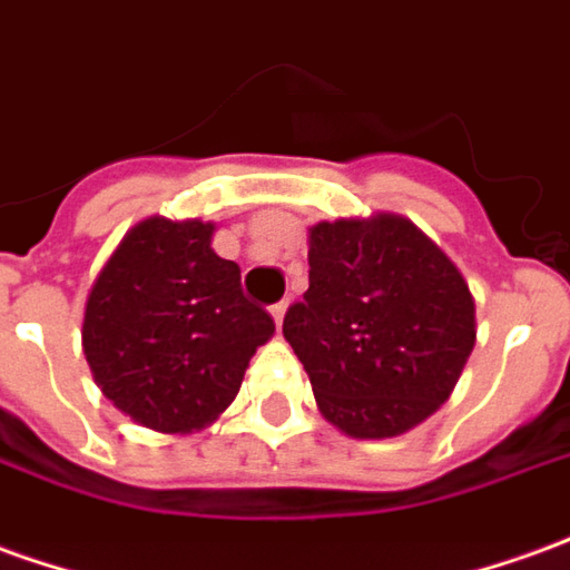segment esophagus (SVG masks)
<instances>
[{
    "mask_svg": "<svg viewBox=\"0 0 570 570\" xmlns=\"http://www.w3.org/2000/svg\"><path fill=\"white\" fill-rule=\"evenodd\" d=\"M286 305H289V302H277V305H272V317H274V324H277V326L284 324V314H286Z\"/></svg>",
    "mask_w": 570,
    "mask_h": 570,
    "instance_id": "esophagus-1",
    "label": "esophagus"
}]
</instances>
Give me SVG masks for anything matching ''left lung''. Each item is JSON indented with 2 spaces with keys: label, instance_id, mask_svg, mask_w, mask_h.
Masks as SVG:
<instances>
[{
  "label": "left lung",
  "instance_id": "obj_1",
  "mask_svg": "<svg viewBox=\"0 0 570 570\" xmlns=\"http://www.w3.org/2000/svg\"><path fill=\"white\" fill-rule=\"evenodd\" d=\"M284 336L317 407L352 438L407 432L444 404L475 345V302L413 222H321L308 237V293Z\"/></svg>",
  "mask_w": 570,
  "mask_h": 570
}]
</instances>
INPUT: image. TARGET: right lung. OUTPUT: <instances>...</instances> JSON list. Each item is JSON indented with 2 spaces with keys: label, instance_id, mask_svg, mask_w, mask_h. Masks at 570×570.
<instances>
[{
  "label": "right lung",
  "instance_id": "obj_1",
  "mask_svg": "<svg viewBox=\"0 0 570 570\" xmlns=\"http://www.w3.org/2000/svg\"><path fill=\"white\" fill-rule=\"evenodd\" d=\"M213 230L147 218L122 237L86 302L95 382L157 432L213 423L274 333L272 314L244 296L240 268L213 253Z\"/></svg>",
  "mask_w": 570,
  "mask_h": 570
}]
</instances>
